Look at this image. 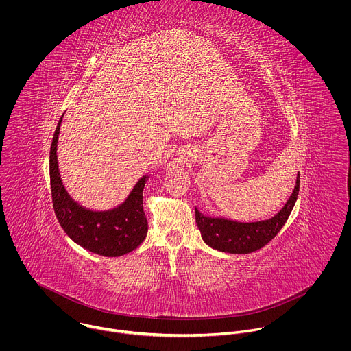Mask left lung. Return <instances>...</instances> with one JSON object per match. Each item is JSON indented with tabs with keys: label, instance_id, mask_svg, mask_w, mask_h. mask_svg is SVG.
Returning a JSON list of instances; mask_svg holds the SVG:
<instances>
[{
	"label": "left lung",
	"instance_id": "8db88e82",
	"mask_svg": "<svg viewBox=\"0 0 351 351\" xmlns=\"http://www.w3.org/2000/svg\"><path fill=\"white\" fill-rule=\"evenodd\" d=\"M300 176L292 196L282 209L271 219L252 223H241L223 217H210L200 213L196 208V223L204 242L215 250L230 254H249L266 246L287 223L299 196Z\"/></svg>",
	"mask_w": 351,
	"mask_h": 351
}]
</instances>
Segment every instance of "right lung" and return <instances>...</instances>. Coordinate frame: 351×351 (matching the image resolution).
<instances>
[{
    "label": "right lung",
    "mask_w": 351,
    "mask_h": 351,
    "mask_svg": "<svg viewBox=\"0 0 351 351\" xmlns=\"http://www.w3.org/2000/svg\"><path fill=\"white\" fill-rule=\"evenodd\" d=\"M62 117L50 150L52 205L60 227L77 245L102 256H120L135 250L145 241L149 230L143 210V189L147 176L138 181L130 196L117 208L90 210L81 206L66 192L58 169L56 145Z\"/></svg>",
    "instance_id": "1"
}]
</instances>
